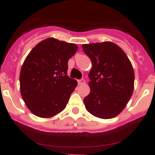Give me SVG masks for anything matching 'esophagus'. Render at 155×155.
Segmentation results:
<instances>
[{
    "mask_svg": "<svg viewBox=\"0 0 155 155\" xmlns=\"http://www.w3.org/2000/svg\"><path fill=\"white\" fill-rule=\"evenodd\" d=\"M78 82L79 84H84V83H85V81H84V78H81L80 79V80L78 81Z\"/></svg>",
    "mask_w": 155,
    "mask_h": 155,
    "instance_id": "obj_1",
    "label": "esophagus"
}]
</instances>
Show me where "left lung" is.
<instances>
[{
	"label": "left lung",
	"mask_w": 155,
	"mask_h": 155,
	"mask_svg": "<svg viewBox=\"0 0 155 155\" xmlns=\"http://www.w3.org/2000/svg\"><path fill=\"white\" fill-rule=\"evenodd\" d=\"M91 59L89 94L85 108L93 116L111 119L120 114L132 96L134 71L127 54L112 42L82 45Z\"/></svg>",
	"instance_id": "8db88e82"
}]
</instances>
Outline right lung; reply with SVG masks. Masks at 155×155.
I'll list each match as a JSON object with an SVG mask.
<instances>
[{
	"label": "right lung",
	"mask_w": 155,
	"mask_h": 155,
	"mask_svg": "<svg viewBox=\"0 0 155 155\" xmlns=\"http://www.w3.org/2000/svg\"><path fill=\"white\" fill-rule=\"evenodd\" d=\"M78 49L76 44L49 38L28 53L20 72V91L34 115L50 118L65 109L78 84L68 76V61Z\"/></svg>",
	"instance_id": "obj_1"
}]
</instances>
